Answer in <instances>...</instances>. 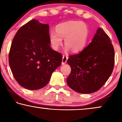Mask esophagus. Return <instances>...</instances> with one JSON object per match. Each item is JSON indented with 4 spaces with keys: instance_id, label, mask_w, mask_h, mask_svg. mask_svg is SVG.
<instances>
[{
    "instance_id": "1",
    "label": "esophagus",
    "mask_w": 122,
    "mask_h": 122,
    "mask_svg": "<svg viewBox=\"0 0 122 122\" xmlns=\"http://www.w3.org/2000/svg\"><path fill=\"white\" fill-rule=\"evenodd\" d=\"M68 59V56H66V55H63V58H62V63L61 64H64L66 63L67 60Z\"/></svg>"
}]
</instances>
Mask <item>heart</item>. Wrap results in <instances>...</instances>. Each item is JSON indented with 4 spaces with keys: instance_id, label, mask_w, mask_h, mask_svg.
I'll list each match as a JSON object with an SVG mask.
<instances>
[{
    "instance_id": "1",
    "label": "heart",
    "mask_w": 122,
    "mask_h": 122,
    "mask_svg": "<svg viewBox=\"0 0 122 122\" xmlns=\"http://www.w3.org/2000/svg\"><path fill=\"white\" fill-rule=\"evenodd\" d=\"M89 30L85 23L79 21H70L61 23L56 27V31L49 32V40L52 48L58 50L65 38L66 48H70L73 52L82 51L87 43Z\"/></svg>"
}]
</instances>
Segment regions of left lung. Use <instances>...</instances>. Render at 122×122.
<instances>
[{"instance_id": "8db88e82", "label": "left lung", "mask_w": 122, "mask_h": 122, "mask_svg": "<svg viewBox=\"0 0 122 122\" xmlns=\"http://www.w3.org/2000/svg\"><path fill=\"white\" fill-rule=\"evenodd\" d=\"M71 73L66 79L69 87L81 93L95 92L102 87L112 74L114 51L109 36L101 28L84 50L69 56Z\"/></svg>"}]
</instances>
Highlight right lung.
Returning <instances> with one entry per match:
<instances>
[{
	"mask_svg": "<svg viewBox=\"0 0 122 122\" xmlns=\"http://www.w3.org/2000/svg\"><path fill=\"white\" fill-rule=\"evenodd\" d=\"M49 25L32 20L14 36L9 63L16 81L26 89L43 87L53 72L61 64L62 54L51 48Z\"/></svg>",
	"mask_w": 122,
	"mask_h": 122,
	"instance_id": "obj_1",
	"label": "right lung"
}]
</instances>
